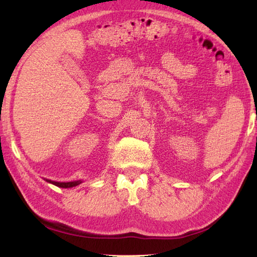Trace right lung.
I'll return each instance as SVG.
<instances>
[{
  "label": "right lung",
  "instance_id": "add662e5",
  "mask_svg": "<svg viewBox=\"0 0 257 257\" xmlns=\"http://www.w3.org/2000/svg\"><path fill=\"white\" fill-rule=\"evenodd\" d=\"M47 182H50L54 185H56V187H59V188H73V187H76V185H78L81 183V180H78V181H72V182H56V181H51V180H47Z\"/></svg>",
  "mask_w": 257,
  "mask_h": 257
}]
</instances>
